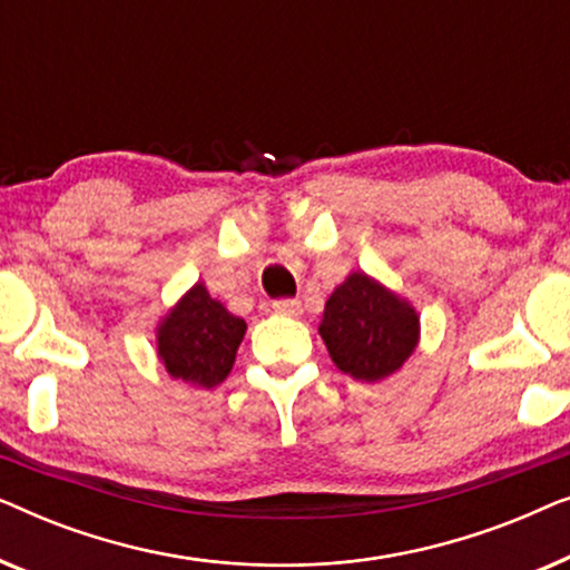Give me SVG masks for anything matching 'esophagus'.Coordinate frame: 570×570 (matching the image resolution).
Returning <instances> with one entry per match:
<instances>
[{
    "mask_svg": "<svg viewBox=\"0 0 570 570\" xmlns=\"http://www.w3.org/2000/svg\"><path fill=\"white\" fill-rule=\"evenodd\" d=\"M272 308H275V314H279V316H301L303 314L301 301H293V298H279L272 303Z\"/></svg>",
    "mask_w": 570,
    "mask_h": 570,
    "instance_id": "esophagus-1",
    "label": "esophagus"
}]
</instances>
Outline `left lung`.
Wrapping results in <instances>:
<instances>
[{
	"label": "left lung",
	"mask_w": 570,
	"mask_h": 570,
	"mask_svg": "<svg viewBox=\"0 0 570 570\" xmlns=\"http://www.w3.org/2000/svg\"><path fill=\"white\" fill-rule=\"evenodd\" d=\"M318 334L342 373L381 381L415 353L420 316L400 295L353 272L326 301Z\"/></svg>",
	"instance_id": "left-lung-1"
}]
</instances>
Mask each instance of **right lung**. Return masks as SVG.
<instances>
[{
	"instance_id": "1",
	"label": "right lung",
	"mask_w": 570,
	"mask_h": 570,
	"mask_svg": "<svg viewBox=\"0 0 570 570\" xmlns=\"http://www.w3.org/2000/svg\"><path fill=\"white\" fill-rule=\"evenodd\" d=\"M244 334V318L197 283L158 324V357L174 379L213 389L230 373Z\"/></svg>"
}]
</instances>
